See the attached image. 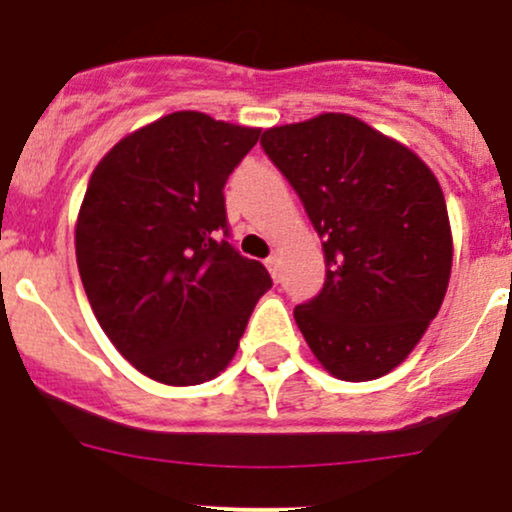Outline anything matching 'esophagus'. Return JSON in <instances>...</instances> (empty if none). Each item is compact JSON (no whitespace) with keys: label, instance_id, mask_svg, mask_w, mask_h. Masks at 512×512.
Instances as JSON below:
<instances>
[{"label":"esophagus","instance_id":"obj_1","mask_svg":"<svg viewBox=\"0 0 512 512\" xmlns=\"http://www.w3.org/2000/svg\"><path fill=\"white\" fill-rule=\"evenodd\" d=\"M265 265H267V270H270V275H272V280H280V257L277 255H272V257H267L265 260Z\"/></svg>","mask_w":512,"mask_h":512}]
</instances>
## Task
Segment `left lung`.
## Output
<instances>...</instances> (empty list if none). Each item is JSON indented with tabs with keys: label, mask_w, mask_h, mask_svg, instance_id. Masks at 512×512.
<instances>
[{
	"label": "left lung",
	"mask_w": 512,
	"mask_h": 512,
	"mask_svg": "<svg viewBox=\"0 0 512 512\" xmlns=\"http://www.w3.org/2000/svg\"><path fill=\"white\" fill-rule=\"evenodd\" d=\"M262 148L322 237L327 282L294 322L324 371L371 381L401 364L441 309L453 235L433 170L349 113L272 126Z\"/></svg>",
	"instance_id": "obj_1"
}]
</instances>
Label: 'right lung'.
Instances as JSON below:
<instances>
[{
	"mask_svg": "<svg viewBox=\"0 0 512 512\" xmlns=\"http://www.w3.org/2000/svg\"><path fill=\"white\" fill-rule=\"evenodd\" d=\"M260 131L175 111L123 136L91 173L76 265L106 337L148 379H215L272 287L220 235L225 180Z\"/></svg>",
	"mask_w": 512,
	"mask_h": 512,
	"instance_id": "right-lung-1",
	"label": "right lung"
}]
</instances>
